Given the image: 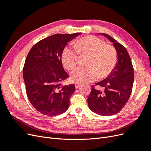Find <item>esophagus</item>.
<instances>
[{
    "label": "esophagus",
    "mask_w": 151,
    "mask_h": 151,
    "mask_svg": "<svg viewBox=\"0 0 151 151\" xmlns=\"http://www.w3.org/2000/svg\"><path fill=\"white\" fill-rule=\"evenodd\" d=\"M81 85V83H76L75 84L76 88V89H77V88H78Z\"/></svg>",
    "instance_id": "1"
}]
</instances>
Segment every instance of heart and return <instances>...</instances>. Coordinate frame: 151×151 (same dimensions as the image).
<instances>
[{"label":"heart","mask_w":151,"mask_h":151,"mask_svg":"<svg viewBox=\"0 0 151 151\" xmlns=\"http://www.w3.org/2000/svg\"><path fill=\"white\" fill-rule=\"evenodd\" d=\"M79 54L86 55L87 66H77L70 73L72 80L84 83L108 76L115 68L118 53L115 48L106 44L95 36H88L77 40L74 47H66L62 54V62L67 69L70 70L78 62Z\"/></svg>","instance_id":"b5f03b06"}]
</instances>
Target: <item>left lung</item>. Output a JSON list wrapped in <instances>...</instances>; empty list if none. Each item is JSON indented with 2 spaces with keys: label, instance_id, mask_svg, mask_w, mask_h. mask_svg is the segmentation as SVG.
<instances>
[{
  "label": "left lung",
  "instance_id": "left-lung-1",
  "mask_svg": "<svg viewBox=\"0 0 151 151\" xmlns=\"http://www.w3.org/2000/svg\"><path fill=\"white\" fill-rule=\"evenodd\" d=\"M113 42L118 53V62L113 72L103 81L96 84L103 91L91 86L88 103L91 111L102 116L115 115L129 100L134 84V67L129 54L122 44L110 36L101 34Z\"/></svg>",
  "mask_w": 151,
  "mask_h": 151
}]
</instances>
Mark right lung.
<instances>
[{
  "label": "right lung",
  "instance_id": "1",
  "mask_svg": "<svg viewBox=\"0 0 151 151\" xmlns=\"http://www.w3.org/2000/svg\"><path fill=\"white\" fill-rule=\"evenodd\" d=\"M81 35L55 34L40 40L26 58L23 77L27 96L36 110L47 116L67 111L74 84L62 85L68 77L62 64V54L68 42Z\"/></svg>",
  "mask_w": 151,
  "mask_h": 151
}]
</instances>
